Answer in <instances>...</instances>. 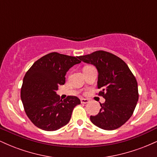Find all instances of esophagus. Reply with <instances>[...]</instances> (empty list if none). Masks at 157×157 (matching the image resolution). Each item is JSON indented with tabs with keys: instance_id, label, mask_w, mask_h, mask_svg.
<instances>
[{
	"instance_id": "esophagus-1",
	"label": "esophagus",
	"mask_w": 157,
	"mask_h": 157,
	"mask_svg": "<svg viewBox=\"0 0 157 157\" xmlns=\"http://www.w3.org/2000/svg\"><path fill=\"white\" fill-rule=\"evenodd\" d=\"M80 101L83 104H86V103H88V102H89V100H88V99H85V98H82L80 100Z\"/></svg>"
}]
</instances>
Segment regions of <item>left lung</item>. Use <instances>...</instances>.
Returning a JSON list of instances; mask_svg holds the SVG:
<instances>
[{"instance_id":"1","label":"left lung","mask_w":157,"mask_h":157,"mask_svg":"<svg viewBox=\"0 0 157 157\" xmlns=\"http://www.w3.org/2000/svg\"><path fill=\"white\" fill-rule=\"evenodd\" d=\"M80 61L96 66L98 71V95L105 99L100 112L90 117L93 124L104 130L121 127L132 116L139 99L134 75L121 58L110 52L99 50L79 56Z\"/></svg>"}]
</instances>
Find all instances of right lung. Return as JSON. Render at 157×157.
Wrapping results in <instances>:
<instances>
[{"mask_svg":"<svg viewBox=\"0 0 157 157\" xmlns=\"http://www.w3.org/2000/svg\"><path fill=\"white\" fill-rule=\"evenodd\" d=\"M79 57L52 52L40 57L23 77L21 97L27 117L44 131H56L69 122L75 106L80 100L75 96L60 100L56 94L66 82V74L74 65L80 63Z\"/></svg>","mask_w":157,"mask_h":157,"instance_id":"obj_1","label":"right lung"}]
</instances>
